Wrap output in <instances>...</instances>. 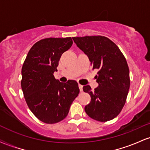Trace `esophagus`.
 <instances>
[{
  "label": "esophagus",
  "instance_id": "1",
  "mask_svg": "<svg viewBox=\"0 0 150 150\" xmlns=\"http://www.w3.org/2000/svg\"><path fill=\"white\" fill-rule=\"evenodd\" d=\"M79 88H80V92H82V88H83V86L82 85H79Z\"/></svg>",
  "mask_w": 150,
  "mask_h": 150
}]
</instances>
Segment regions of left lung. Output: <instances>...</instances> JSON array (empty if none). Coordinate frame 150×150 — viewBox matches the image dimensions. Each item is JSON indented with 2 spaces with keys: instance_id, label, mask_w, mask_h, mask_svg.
I'll use <instances>...</instances> for the list:
<instances>
[{
  "instance_id": "8db88e82",
  "label": "left lung",
  "mask_w": 150,
  "mask_h": 150,
  "mask_svg": "<svg viewBox=\"0 0 150 150\" xmlns=\"http://www.w3.org/2000/svg\"><path fill=\"white\" fill-rule=\"evenodd\" d=\"M77 47L88 56L99 86L92 91L90 86L83 87L89 94L91 101L85 111L90 118L101 122L111 120L119 114L124 106L130 88V74L126 59L112 41L102 36L73 37Z\"/></svg>"
}]
</instances>
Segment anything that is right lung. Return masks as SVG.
<instances>
[{"instance_id": "1", "label": "right lung", "mask_w": 150, "mask_h": 150, "mask_svg": "<svg viewBox=\"0 0 150 150\" xmlns=\"http://www.w3.org/2000/svg\"><path fill=\"white\" fill-rule=\"evenodd\" d=\"M72 44L71 37L42 39L32 46L22 65L21 87L27 106L48 124L64 119L80 92L76 81L60 82L53 76L61 55Z\"/></svg>"}]
</instances>
